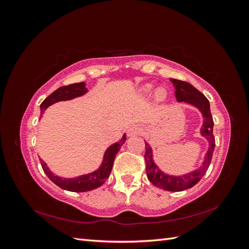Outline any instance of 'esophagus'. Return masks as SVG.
<instances>
[{"mask_svg":"<svg viewBox=\"0 0 249 249\" xmlns=\"http://www.w3.org/2000/svg\"><path fill=\"white\" fill-rule=\"evenodd\" d=\"M139 131H140V129H139L138 125H130L126 129V135H127V136H134V135L138 134Z\"/></svg>","mask_w":249,"mask_h":249,"instance_id":"34e87169","label":"esophagus"}]
</instances>
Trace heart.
<instances>
[{"instance_id": "heart-1", "label": "heart", "mask_w": 249, "mask_h": 249, "mask_svg": "<svg viewBox=\"0 0 249 249\" xmlns=\"http://www.w3.org/2000/svg\"><path fill=\"white\" fill-rule=\"evenodd\" d=\"M153 88H154L153 84H145L144 86L142 87V91H143V93L149 94L150 92L153 91ZM166 95H167V91H166V89H165L164 87H160L159 89L157 90L156 96H157L158 100H164L165 97H166Z\"/></svg>"}]
</instances>
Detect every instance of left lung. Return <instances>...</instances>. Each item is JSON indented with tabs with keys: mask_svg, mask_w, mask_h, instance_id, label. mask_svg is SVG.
<instances>
[{
	"mask_svg": "<svg viewBox=\"0 0 249 249\" xmlns=\"http://www.w3.org/2000/svg\"><path fill=\"white\" fill-rule=\"evenodd\" d=\"M173 86L176 89V97L178 102H185L190 104L192 106L196 107L202 115L203 123L202 127L200 129L201 136L206 137L209 142V148L205 155L202 165L189 173H186L183 176H171L168 173L164 172L157 166V164L154 161L153 149L150 147L147 142H145V155L144 159L146 163V175L148 179L152 182L156 187L161 188L163 190L167 191H183L186 189L196 185L200 178L205 176L207 172L212 156L215 148V137L213 135V126L214 122L212 114L210 110V103L207 97L203 95L200 91L193 87L189 83L185 81H179L177 79H170Z\"/></svg>",
	"mask_w": 249,
	"mask_h": 249,
	"instance_id": "left-lung-1",
	"label": "left lung"
}]
</instances>
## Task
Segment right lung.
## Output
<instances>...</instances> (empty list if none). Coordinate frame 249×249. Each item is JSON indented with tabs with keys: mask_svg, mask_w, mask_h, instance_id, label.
Returning a JSON list of instances; mask_svg holds the SVG:
<instances>
[{
	"mask_svg": "<svg viewBox=\"0 0 249 249\" xmlns=\"http://www.w3.org/2000/svg\"><path fill=\"white\" fill-rule=\"evenodd\" d=\"M87 91L88 90L86 88V84L84 82L74 83V84L58 88L41 103L40 105L41 115L44 113V110H46L48 107H50L51 105L60 101L72 100L74 97L84 95ZM125 139H126L125 134H124L122 139L115 143H113L112 145H110L106 149V152H105L104 159L99 169L94 170L93 172H90L88 175H83L77 178H65L55 176L48 167L47 163L39 158L41 167L44 173H46L52 182L56 184L58 187L61 188V189L71 191V192H86V191L96 189V188L102 186L105 183V180L109 178L113 167V162H114V159H115V156L119 152L120 147L123 146Z\"/></svg>",
	"mask_w": 249,
	"mask_h": 249,
	"instance_id": "1",
	"label": "right lung"
}]
</instances>
